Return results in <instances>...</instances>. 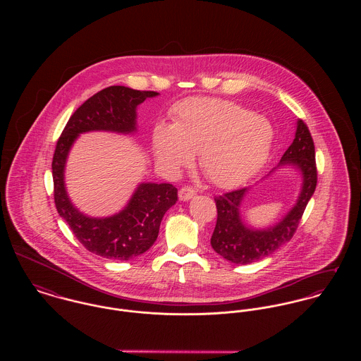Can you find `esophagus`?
<instances>
[{
  "mask_svg": "<svg viewBox=\"0 0 361 361\" xmlns=\"http://www.w3.org/2000/svg\"><path fill=\"white\" fill-rule=\"evenodd\" d=\"M195 196H196V190L193 188H190V186H185V188H182L179 190V199L182 202H188V200L193 199Z\"/></svg>",
  "mask_w": 361,
  "mask_h": 361,
  "instance_id": "1",
  "label": "esophagus"
}]
</instances>
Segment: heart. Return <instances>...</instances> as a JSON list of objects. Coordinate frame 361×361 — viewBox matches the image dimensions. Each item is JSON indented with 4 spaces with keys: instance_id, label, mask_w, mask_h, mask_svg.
Masks as SVG:
<instances>
[{
    "instance_id": "heart-1",
    "label": "heart",
    "mask_w": 361,
    "mask_h": 361,
    "mask_svg": "<svg viewBox=\"0 0 361 361\" xmlns=\"http://www.w3.org/2000/svg\"><path fill=\"white\" fill-rule=\"evenodd\" d=\"M272 143L269 122L242 105L222 99H189L173 109V125L158 123L152 135L158 164L178 172L193 152L200 166L221 188L252 178L265 162Z\"/></svg>"
}]
</instances>
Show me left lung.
I'll return each instance as SVG.
<instances>
[{"label": "left lung", "mask_w": 361, "mask_h": 361, "mask_svg": "<svg viewBox=\"0 0 361 361\" xmlns=\"http://www.w3.org/2000/svg\"><path fill=\"white\" fill-rule=\"evenodd\" d=\"M285 165L298 168L302 173L303 183L296 204L278 224L272 226L255 229L242 221L239 207L242 204L247 188L215 197L218 216L211 236V246L221 257L233 264L246 265L272 255L276 249L293 238L317 186L314 142L309 128L303 121H298L293 143L288 147L281 158V162L278 164V166ZM274 171L275 169L271 172Z\"/></svg>", "instance_id": "8db88e82"}]
</instances>
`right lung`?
Wrapping results in <instances>:
<instances>
[{
  "label": "right lung",
  "mask_w": 361,
  "mask_h": 361,
  "mask_svg": "<svg viewBox=\"0 0 361 361\" xmlns=\"http://www.w3.org/2000/svg\"><path fill=\"white\" fill-rule=\"evenodd\" d=\"M155 96L157 92L109 86L72 114L56 142L51 165L56 211L76 239L100 257L126 261L146 253L157 240L164 214L178 200V189L171 183H140L122 211L93 218L80 212L69 200L63 180L66 158L80 133H135L137 105Z\"/></svg>",
  "instance_id": "1"
}]
</instances>
